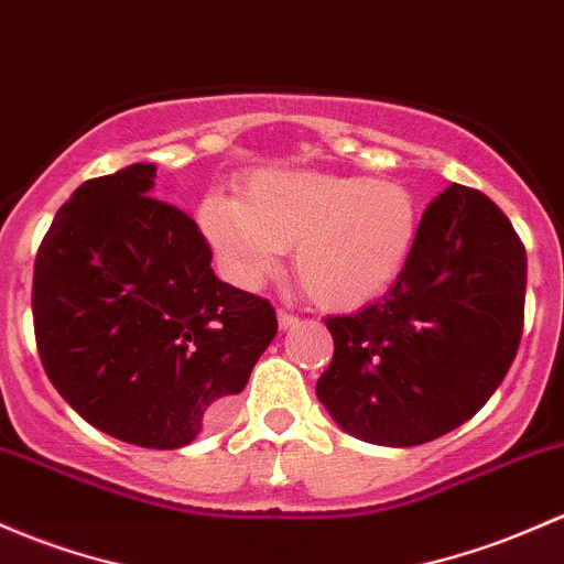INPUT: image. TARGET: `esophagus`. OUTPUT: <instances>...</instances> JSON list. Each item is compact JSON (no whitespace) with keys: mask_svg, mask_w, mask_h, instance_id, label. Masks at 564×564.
I'll list each match as a JSON object with an SVG mask.
<instances>
[{"mask_svg":"<svg viewBox=\"0 0 564 564\" xmlns=\"http://www.w3.org/2000/svg\"><path fill=\"white\" fill-rule=\"evenodd\" d=\"M297 322H300V318L294 316V313L278 311V327H281V329H292Z\"/></svg>","mask_w":564,"mask_h":564,"instance_id":"obj_1","label":"esophagus"}]
</instances>
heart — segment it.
Here are the masks:
<instances>
[{
  "label": "heart",
  "instance_id": "obj_1",
  "mask_svg": "<svg viewBox=\"0 0 564 564\" xmlns=\"http://www.w3.org/2000/svg\"><path fill=\"white\" fill-rule=\"evenodd\" d=\"M199 227L237 286H259L294 246V270L318 305L357 307L402 272L416 242L419 207L391 181L257 173L242 183L240 199L210 194Z\"/></svg>",
  "mask_w": 564,
  "mask_h": 564
}]
</instances>
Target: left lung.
Listing matches in <instances>:
<instances>
[{"instance_id":"obj_1","label":"left lung","mask_w":564,"mask_h":564,"mask_svg":"<svg viewBox=\"0 0 564 564\" xmlns=\"http://www.w3.org/2000/svg\"><path fill=\"white\" fill-rule=\"evenodd\" d=\"M527 253L506 213L452 183L426 205L387 297L324 318L335 340L316 394L348 435L419 446L476 416L524 327Z\"/></svg>"}]
</instances>
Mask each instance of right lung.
<instances>
[{
    "label": "right lung",
    "mask_w": 564,
    "mask_h": 564,
    "mask_svg": "<svg viewBox=\"0 0 564 564\" xmlns=\"http://www.w3.org/2000/svg\"><path fill=\"white\" fill-rule=\"evenodd\" d=\"M153 177V164H132L58 207L34 259V337L51 383L88 424L181 448L246 389L278 318L218 281L205 235L151 197Z\"/></svg>",
    "instance_id": "right-lung-1"
}]
</instances>
